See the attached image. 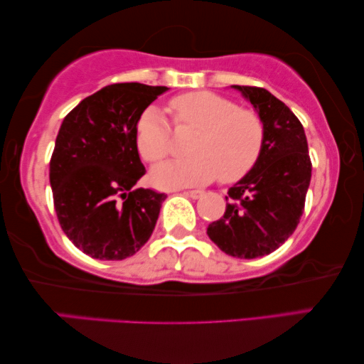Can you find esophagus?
I'll use <instances>...</instances> for the list:
<instances>
[{"label":"esophagus","mask_w":364,"mask_h":364,"mask_svg":"<svg viewBox=\"0 0 364 364\" xmlns=\"http://www.w3.org/2000/svg\"><path fill=\"white\" fill-rule=\"evenodd\" d=\"M186 193H187L188 196H192V198H195V200H198V198H201V196L205 195L203 190H187Z\"/></svg>","instance_id":"obj_1"}]
</instances>
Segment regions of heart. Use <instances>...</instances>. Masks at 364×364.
Segmentation results:
<instances>
[{
	"instance_id": "1",
	"label": "heart",
	"mask_w": 364,
	"mask_h": 364,
	"mask_svg": "<svg viewBox=\"0 0 364 364\" xmlns=\"http://www.w3.org/2000/svg\"><path fill=\"white\" fill-rule=\"evenodd\" d=\"M177 129L196 130L188 151L192 156L169 161L153 169L161 187H183L240 181L263 154L266 124L258 112L240 108L234 100L214 92H188L169 101ZM135 143L140 156L159 163L172 150V134L166 117L150 106L139 116Z\"/></svg>"
}]
</instances>
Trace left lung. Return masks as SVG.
Returning <instances> with one entry per match:
<instances>
[{"label":"left lung","instance_id":"1","mask_svg":"<svg viewBox=\"0 0 364 364\" xmlns=\"http://www.w3.org/2000/svg\"><path fill=\"white\" fill-rule=\"evenodd\" d=\"M234 87L263 117L266 143L258 164L229 188L224 216L206 234L225 255L253 259L277 250L299 225L311 159L305 130L289 106L261 87Z\"/></svg>","mask_w":364,"mask_h":364}]
</instances>
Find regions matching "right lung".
Returning <instances> with one entry per match:
<instances>
[{
    "label": "right lung",
    "instance_id": "right-lung-1",
    "mask_svg": "<svg viewBox=\"0 0 364 364\" xmlns=\"http://www.w3.org/2000/svg\"><path fill=\"white\" fill-rule=\"evenodd\" d=\"M166 87L112 83L64 117L50 161L58 221L83 253L119 261L151 237L166 195L132 188L141 176L135 143L139 116Z\"/></svg>",
    "mask_w": 364,
    "mask_h": 364
}]
</instances>
